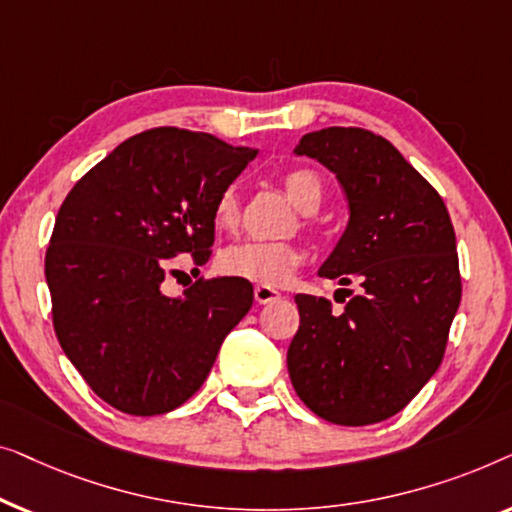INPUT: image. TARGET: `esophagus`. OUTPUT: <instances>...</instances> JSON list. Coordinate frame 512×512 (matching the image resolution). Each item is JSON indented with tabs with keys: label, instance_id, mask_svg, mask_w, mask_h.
Listing matches in <instances>:
<instances>
[{
	"label": "esophagus",
	"instance_id": "obj_1",
	"mask_svg": "<svg viewBox=\"0 0 512 512\" xmlns=\"http://www.w3.org/2000/svg\"><path fill=\"white\" fill-rule=\"evenodd\" d=\"M283 294L278 290H273V287H264V285H257L255 287V301L257 304H271V301H278Z\"/></svg>",
	"mask_w": 512,
	"mask_h": 512
}]
</instances>
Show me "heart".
Here are the masks:
<instances>
[{
    "label": "heart",
    "mask_w": 512,
    "mask_h": 512,
    "mask_svg": "<svg viewBox=\"0 0 512 512\" xmlns=\"http://www.w3.org/2000/svg\"><path fill=\"white\" fill-rule=\"evenodd\" d=\"M283 187L287 197L301 211L299 227H313V213L325 204L327 185L315 169L297 167L283 176ZM241 220V199L236 187H225L213 204V222L218 229L234 232ZM301 250L292 243H262L246 241L229 246L218 257V269L225 276L248 280V283L264 287H283L292 280L294 271L299 269Z\"/></svg>",
    "instance_id": "b5f03b06"
}]
</instances>
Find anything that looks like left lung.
<instances>
[{"label": "left lung", "mask_w": 512, "mask_h": 512, "mask_svg": "<svg viewBox=\"0 0 512 512\" xmlns=\"http://www.w3.org/2000/svg\"><path fill=\"white\" fill-rule=\"evenodd\" d=\"M294 153L315 157L343 185L350 220L320 276L359 292L348 290L343 313H331L325 297H294L292 387L327 422H383L434 376L448 345L462 301L450 213L427 178L369 129L325 127L301 136Z\"/></svg>", "instance_id": "8db88e82"}]
</instances>
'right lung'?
<instances>
[{"instance_id":"obj_1","label":"right lung","mask_w":512,"mask_h":512,"mask_svg":"<svg viewBox=\"0 0 512 512\" xmlns=\"http://www.w3.org/2000/svg\"><path fill=\"white\" fill-rule=\"evenodd\" d=\"M213 134L155 127L122 141L62 201L46 250L53 327L90 390L127 415H162L204 385L253 285L204 278L167 297L171 257L206 264L213 204L253 162Z\"/></svg>"}]
</instances>
